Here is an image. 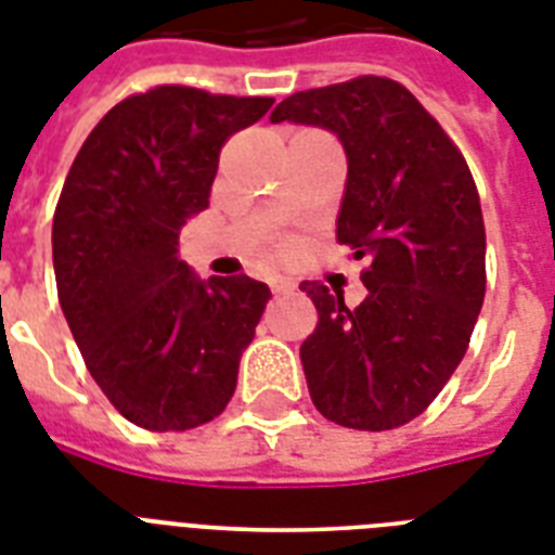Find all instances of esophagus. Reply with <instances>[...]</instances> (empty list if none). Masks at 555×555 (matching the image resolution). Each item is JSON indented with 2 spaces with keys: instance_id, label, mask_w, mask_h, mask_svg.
<instances>
[{
  "instance_id": "34e87169",
  "label": "esophagus",
  "mask_w": 555,
  "mask_h": 555,
  "mask_svg": "<svg viewBox=\"0 0 555 555\" xmlns=\"http://www.w3.org/2000/svg\"><path fill=\"white\" fill-rule=\"evenodd\" d=\"M294 282H291V279H282V276H273L270 279V291H273V294H291V291H294Z\"/></svg>"
}]
</instances>
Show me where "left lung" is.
<instances>
[{"mask_svg": "<svg viewBox=\"0 0 555 555\" xmlns=\"http://www.w3.org/2000/svg\"><path fill=\"white\" fill-rule=\"evenodd\" d=\"M320 126L348 160L337 238L369 259L354 311L302 282L320 325L299 348L313 405L348 429L403 426L464 360L483 305V216L464 155L412 91L386 77L296 91L270 124Z\"/></svg>", "mask_w": 555, "mask_h": 555, "instance_id": "8db88e82", "label": "left lung"}]
</instances>
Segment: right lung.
<instances>
[{
  "label": "right lung",
  "mask_w": 555,
  "mask_h": 555,
  "mask_svg": "<svg viewBox=\"0 0 555 555\" xmlns=\"http://www.w3.org/2000/svg\"><path fill=\"white\" fill-rule=\"evenodd\" d=\"M270 98L158 86L117 103L77 152L54 212L65 322L117 412L184 431L224 412L270 287L201 279L178 235L209 204L218 152Z\"/></svg>",
  "instance_id": "add662e5"
}]
</instances>
